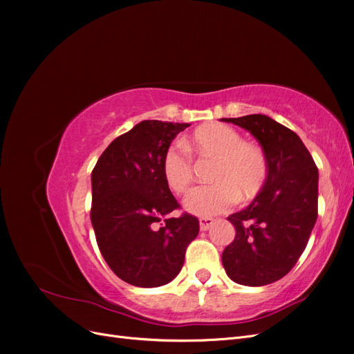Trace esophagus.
<instances>
[{
    "label": "esophagus",
    "instance_id": "esophagus-1",
    "mask_svg": "<svg viewBox=\"0 0 354 354\" xmlns=\"http://www.w3.org/2000/svg\"><path fill=\"white\" fill-rule=\"evenodd\" d=\"M214 220L209 218V217H202L199 218V226H201V230H208L211 226H212Z\"/></svg>",
    "mask_w": 354,
    "mask_h": 354
}]
</instances>
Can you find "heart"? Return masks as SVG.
Returning a JSON list of instances; mask_svg holds the SVG:
<instances>
[{"instance_id": "heart-1", "label": "heart", "mask_w": 354, "mask_h": 354, "mask_svg": "<svg viewBox=\"0 0 354 354\" xmlns=\"http://www.w3.org/2000/svg\"><path fill=\"white\" fill-rule=\"evenodd\" d=\"M199 158H214L211 185L189 194L185 208L198 217H212L229 211L234 202L250 201L260 194L269 176L263 149L230 125L209 122L198 127L183 145L169 146L162 158V177L173 194L186 195L194 183V162L187 151Z\"/></svg>"}]
</instances>
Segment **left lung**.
Segmentation results:
<instances>
[{
  "label": "left lung",
  "instance_id": "8db88e82",
  "mask_svg": "<svg viewBox=\"0 0 354 354\" xmlns=\"http://www.w3.org/2000/svg\"><path fill=\"white\" fill-rule=\"evenodd\" d=\"M248 130L263 146L269 176L248 208L227 220L236 229L221 261L233 282L263 286L291 272L317 218L319 173L292 130L266 115L223 118Z\"/></svg>",
  "mask_w": 354,
  "mask_h": 354
}]
</instances>
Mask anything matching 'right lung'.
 Returning a JSON list of instances; mask_svg holds the SVG:
<instances>
[{
    "label": "right lung",
    "mask_w": 354,
    "mask_h": 354,
    "mask_svg": "<svg viewBox=\"0 0 354 354\" xmlns=\"http://www.w3.org/2000/svg\"><path fill=\"white\" fill-rule=\"evenodd\" d=\"M189 124L147 120L116 137L91 173V224L99 250L124 282L155 288L171 282L199 233L192 214L168 217L180 205L162 177V158Z\"/></svg>",
    "instance_id": "obj_1"
}]
</instances>
